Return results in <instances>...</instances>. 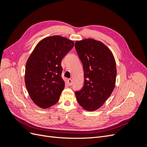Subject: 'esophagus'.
Segmentation results:
<instances>
[{
  "mask_svg": "<svg viewBox=\"0 0 147 147\" xmlns=\"http://www.w3.org/2000/svg\"><path fill=\"white\" fill-rule=\"evenodd\" d=\"M67 83H68V84H69V86H71L72 85V79H68V80H67Z\"/></svg>",
  "mask_w": 147,
  "mask_h": 147,
  "instance_id": "obj_1",
  "label": "esophagus"
}]
</instances>
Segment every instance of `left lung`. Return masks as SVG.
Segmentation results:
<instances>
[{"label":"left lung","instance_id":"left-lung-1","mask_svg":"<svg viewBox=\"0 0 147 147\" xmlns=\"http://www.w3.org/2000/svg\"><path fill=\"white\" fill-rule=\"evenodd\" d=\"M84 70V85L75 91L78 104L94 111L104 104L114 90L117 66L109 48L100 41L86 38L75 44Z\"/></svg>","mask_w":147,"mask_h":147}]
</instances>
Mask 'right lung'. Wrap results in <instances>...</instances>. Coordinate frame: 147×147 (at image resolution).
Returning <instances> with one entry per match:
<instances>
[{
    "mask_svg": "<svg viewBox=\"0 0 147 147\" xmlns=\"http://www.w3.org/2000/svg\"><path fill=\"white\" fill-rule=\"evenodd\" d=\"M74 43L54 35L40 41L26 65L24 80L29 96L42 109H48L59 99L65 83L62 78L61 61Z\"/></svg>",
    "mask_w": 147,
    "mask_h": 147,
    "instance_id": "obj_1",
    "label": "right lung"
}]
</instances>
